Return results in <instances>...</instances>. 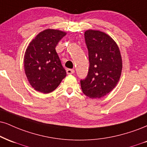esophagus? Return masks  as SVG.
I'll list each match as a JSON object with an SVG mask.
<instances>
[{
    "mask_svg": "<svg viewBox=\"0 0 147 147\" xmlns=\"http://www.w3.org/2000/svg\"><path fill=\"white\" fill-rule=\"evenodd\" d=\"M66 72L68 75H72V74H73L75 72V70L73 69H67Z\"/></svg>",
    "mask_w": 147,
    "mask_h": 147,
    "instance_id": "obj_1",
    "label": "esophagus"
}]
</instances>
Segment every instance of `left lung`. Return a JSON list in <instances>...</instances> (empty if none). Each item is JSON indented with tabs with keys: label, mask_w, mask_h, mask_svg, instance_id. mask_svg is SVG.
<instances>
[{
	"label": "left lung",
	"mask_w": 147,
	"mask_h": 147,
	"mask_svg": "<svg viewBox=\"0 0 147 147\" xmlns=\"http://www.w3.org/2000/svg\"><path fill=\"white\" fill-rule=\"evenodd\" d=\"M90 67L86 79L81 80L82 92L91 98H100L110 92L121 75L123 63L119 48L109 35L98 30L84 33Z\"/></svg>",
	"instance_id": "left-lung-1"
}]
</instances>
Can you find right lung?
I'll return each instance as SVG.
<instances>
[{
	"label": "right lung",
	"instance_id": "obj_1",
	"mask_svg": "<svg viewBox=\"0 0 147 147\" xmlns=\"http://www.w3.org/2000/svg\"><path fill=\"white\" fill-rule=\"evenodd\" d=\"M66 35L59 30L48 29L29 43L24 57V72L30 85L36 91L50 93L66 76L55 51L58 42Z\"/></svg>",
	"mask_w": 147,
	"mask_h": 147
}]
</instances>
